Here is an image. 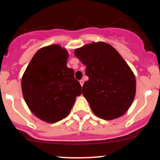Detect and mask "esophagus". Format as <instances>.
<instances>
[{
    "mask_svg": "<svg viewBox=\"0 0 160 160\" xmlns=\"http://www.w3.org/2000/svg\"><path fill=\"white\" fill-rule=\"evenodd\" d=\"M80 85H81L82 86H83V83H84V80H80Z\"/></svg>",
    "mask_w": 160,
    "mask_h": 160,
    "instance_id": "34e87169",
    "label": "esophagus"
}]
</instances>
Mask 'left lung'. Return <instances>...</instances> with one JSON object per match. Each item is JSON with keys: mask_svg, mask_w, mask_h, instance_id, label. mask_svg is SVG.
Listing matches in <instances>:
<instances>
[{"mask_svg": "<svg viewBox=\"0 0 160 160\" xmlns=\"http://www.w3.org/2000/svg\"><path fill=\"white\" fill-rule=\"evenodd\" d=\"M75 56L86 66L89 80L82 86V94L93 113L108 120L123 115L135 98L136 82L122 56L103 42L75 49Z\"/></svg>", "mask_w": 160, "mask_h": 160, "instance_id": "8db88e82", "label": "left lung"}]
</instances>
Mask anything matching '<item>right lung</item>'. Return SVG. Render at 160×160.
<instances>
[{"mask_svg": "<svg viewBox=\"0 0 160 160\" xmlns=\"http://www.w3.org/2000/svg\"><path fill=\"white\" fill-rule=\"evenodd\" d=\"M68 57L58 45L43 47L31 60L22 79L27 105L45 122L54 123L65 118L82 93L74 70L67 67Z\"/></svg>", "mask_w": 160, "mask_h": 160, "instance_id": "1", "label": "right lung"}]
</instances>
